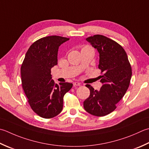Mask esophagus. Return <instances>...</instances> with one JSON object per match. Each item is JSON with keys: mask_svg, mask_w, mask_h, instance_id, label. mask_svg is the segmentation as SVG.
Wrapping results in <instances>:
<instances>
[{"mask_svg": "<svg viewBox=\"0 0 149 149\" xmlns=\"http://www.w3.org/2000/svg\"><path fill=\"white\" fill-rule=\"evenodd\" d=\"M81 85V83H79V82H74V86H80Z\"/></svg>", "mask_w": 149, "mask_h": 149, "instance_id": "34e87169", "label": "esophagus"}]
</instances>
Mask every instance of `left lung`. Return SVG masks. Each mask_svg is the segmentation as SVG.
Returning <instances> with one entry per match:
<instances>
[{
	"label": "left lung",
	"instance_id": "8db88e82",
	"mask_svg": "<svg viewBox=\"0 0 149 149\" xmlns=\"http://www.w3.org/2000/svg\"><path fill=\"white\" fill-rule=\"evenodd\" d=\"M86 40L100 54L98 68L103 74L100 75L102 86L94 90L90 84L89 97L83 102L87 112L95 116H104L116 109L129 88L132 77V68L126 52L114 40L101 35H95Z\"/></svg>",
	"mask_w": 149,
	"mask_h": 149
}]
</instances>
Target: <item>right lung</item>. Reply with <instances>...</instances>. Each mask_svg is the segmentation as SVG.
<instances>
[{
  "label": "right lung",
  "mask_w": 149,
  "mask_h": 149,
  "mask_svg": "<svg viewBox=\"0 0 149 149\" xmlns=\"http://www.w3.org/2000/svg\"><path fill=\"white\" fill-rule=\"evenodd\" d=\"M69 39L52 36L43 37L29 48L20 68L23 90L31 109L43 118H52L62 111L63 97L72 83L55 84L51 69L57 65L59 47Z\"/></svg>",
  "instance_id": "obj_1"
}]
</instances>
